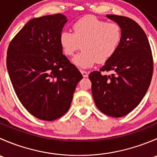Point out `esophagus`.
Wrapping results in <instances>:
<instances>
[{
    "label": "esophagus",
    "instance_id": "34e87169",
    "mask_svg": "<svg viewBox=\"0 0 157 157\" xmlns=\"http://www.w3.org/2000/svg\"><path fill=\"white\" fill-rule=\"evenodd\" d=\"M80 73L82 74L83 77H88V73L86 71H83V70H80Z\"/></svg>",
    "mask_w": 157,
    "mask_h": 157
}]
</instances>
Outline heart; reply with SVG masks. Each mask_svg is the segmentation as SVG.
<instances>
[{
	"label": "heart",
	"mask_w": 157,
	"mask_h": 157,
	"mask_svg": "<svg viewBox=\"0 0 157 157\" xmlns=\"http://www.w3.org/2000/svg\"><path fill=\"white\" fill-rule=\"evenodd\" d=\"M74 33L62 32L60 44L67 56L74 55L82 47V51L73 62L82 68L92 67L96 61L105 63L118 50L122 38V30L118 23L107 21L93 16L82 17L73 24Z\"/></svg>",
	"instance_id": "b5f03b06"
}]
</instances>
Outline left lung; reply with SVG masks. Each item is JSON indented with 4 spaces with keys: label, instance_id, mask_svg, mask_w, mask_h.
Instances as JSON below:
<instances>
[{
    "label": "left lung",
    "instance_id": "obj_1",
    "mask_svg": "<svg viewBox=\"0 0 157 157\" xmlns=\"http://www.w3.org/2000/svg\"><path fill=\"white\" fill-rule=\"evenodd\" d=\"M121 26V42L115 55L99 71L89 74L97 108L111 117H122L134 109L146 94L153 71L152 51L143 29L132 19L108 14ZM112 71L111 75L104 72Z\"/></svg>",
    "mask_w": 157,
    "mask_h": 157
}]
</instances>
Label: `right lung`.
<instances>
[{
  "mask_svg": "<svg viewBox=\"0 0 157 157\" xmlns=\"http://www.w3.org/2000/svg\"><path fill=\"white\" fill-rule=\"evenodd\" d=\"M67 20L61 13L29 20L11 40L7 67L19 100L44 121L63 116L83 76L63 55L60 35Z\"/></svg>",
  "mask_w": 157,
  "mask_h": 157,
  "instance_id": "right-lung-1",
  "label": "right lung"
}]
</instances>
